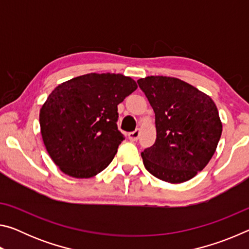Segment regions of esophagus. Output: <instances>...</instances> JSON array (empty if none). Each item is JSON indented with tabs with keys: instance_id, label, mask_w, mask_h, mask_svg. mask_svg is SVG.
I'll list each match as a JSON object with an SVG mask.
<instances>
[{
	"instance_id": "esophagus-1",
	"label": "esophagus",
	"mask_w": 249,
	"mask_h": 249,
	"mask_svg": "<svg viewBox=\"0 0 249 249\" xmlns=\"http://www.w3.org/2000/svg\"><path fill=\"white\" fill-rule=\"evenodd\" d=\"M140 135H141V129L137 128L136 130H134V132L128 134V138H129V140L132 141V142H135V141L138 140V137H140Z\"/></svg>"
}]
</instances>
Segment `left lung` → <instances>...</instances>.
<instances>
[{
	"instance_id": "8db88e82",
	"label": "left lung",
	"mask_w": 249,
	"mask_h": 249,
	"mask_svg": "<svg viewBox=\"0 0 249 249\" xmlns=\"http://www.w3.org/2000/svg\"><path fill=\"white\" fill-rule=\"evenodd\" d=\"M138 86L155 112L157 137L142 153L151 175L170 183L192 179L215 153L222 122L208 94L178 78L150 75Z\"/></svg>"
}]
</instances>
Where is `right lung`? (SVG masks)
I'll return each mask as SVG.
<instances>
[{
	"mask_svg": "<svg viewBox=\"0 0 249 249\" xmlns=\"http://www.w3.org/2000/svg\"><path fill=\"white\" fill-rule=\"evenodd\" d=\"M136 89L121 73H88L54 88L40 108V133L65 175L91 178L111 163L124 141L117 105Z\"/></svg>",
	"mask_w": 249,
	"mask_h": 249,
	"instance_id": "obj_1",
	"label": "right lung"
}]
</instances>
